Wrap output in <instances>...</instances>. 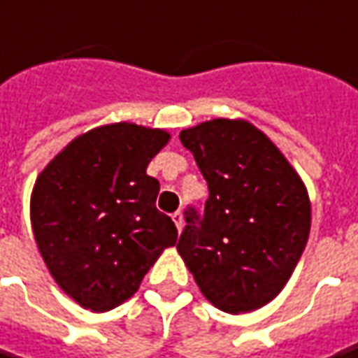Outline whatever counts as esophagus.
Returning <instances> with one entry per match:
<instances>
[{
	"label": "esophagus",
	"instance_id": "1",
	"mask_svg": "<svg viewBox=\"0 0 358 358\" xmlns=\"http://www.w3.org/2000/svg\"><path fill=\"white\" fill-rule=\"evenodd\" d=\"M171 218H173L175 226H177V230H179V231L183 230V214L177 210V212H173V216H171Z\"/></svg>",
	"mask_w": 358,
	"mask_h": 358
}]
</instances>
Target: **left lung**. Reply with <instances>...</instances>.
Masks as SVG:
<instances>
[{
    "label": "left lung",
    "mask_w": 358,
    "mask_h": 358,
    "mask_svg": "<svg viewBox=\"0 0 358 358\" xmlns=\"http://www.w3.org/2000/svg\"><path fill=\"white\" fill-rule=\"evenodd\" d=\"M208 183L204 216L187 212L177 251L204 298L228 314L268 304L306 248V185L271 138L241 118L181 130Z\"/></svg>",
    "instance_id": "left-lung-1"
}]
</instances>
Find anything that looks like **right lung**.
Returning <instances> with one entry per match:
<instances>
[{
  "label": "right lung",
  "instance_id": "add662e5",
  "mask_svg": "<svg viewBox=\"0 0 358 358\" xmlns=\"http://www.w3.org/2000/svg\"><path fill=\"white\" fill-rule=\"evenodd\" d=\"M169 138L132 122L93 128L36 177L34 241L56 285L81 308L120 306L165 248L175 245V224L155 208L159 181L146 173Z\"/></svg>",
  "mask_w": 358,
  "mask_h": 358
}]
</instances>
